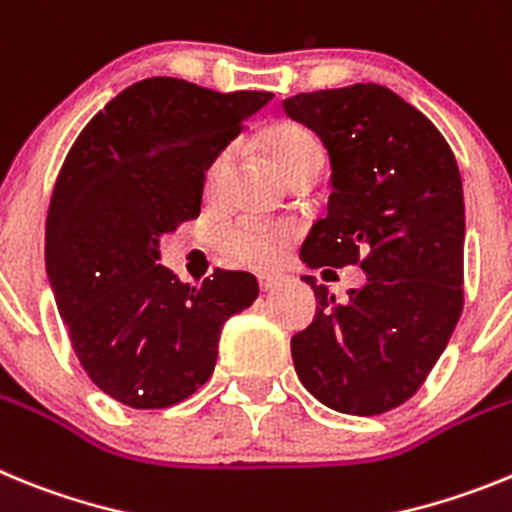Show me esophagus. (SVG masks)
I'll return each mask as SVG.
<instances>
[{
	"mask_svg": "<svg viewBox=\"0 0 512 512\" xmlns=\"http://www.w3.org/2000/svg\"><path fill=\"white\" fill-rule=\"evenodd\" d=\"M281 281H283V275H278V273H260V275H257V283H260L262 291H270V288H275Z\"/></svg>",
	"mask_w": 512,
	"mask_h": 512,
	"instance_id": "34e87169",
	"label": "esophagus"
}]
</instances>
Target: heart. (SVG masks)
<instances>
[{
	"label": "heart",
	"mask_w": 512,
	"mask_h": 512,
	"mask_svg": "<svg viewBox=\"0 0 512 512\" xmlns=\"http://www.w3.org/2000/svg\"><path fill=\"white\" fill-rule=\"evenodd\" d=\"M262 144H265V151H268L270 162L275 164V170L281 172L286 180L306 164H322V146H319L317 136L299 123H281V126L270 128ZM226 167H229V154H219L208 164V195L219 190ZM288 239H291V231L286 226L262 224V221L252 219L234 221L216 234L221 255L226 260L237 262V265H247V268H268V265L278 262V257L286 250Z\"/></svg>",
	"instance_id": "1"
}]
</instances>
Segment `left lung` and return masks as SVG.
I'll return each instance as SVG.
<instances>
[{
    "label": "left lung",
    "mask_w": 512,
    "mask_h": 512,
    "mask_svg": "<svg viewBox=\"0 0 512 512\" xmlns=\"http://www.w3.org/2000/svg\"><path fill=\"white\" fill-rule=\"evenodd\" d=\"M283 110L317 133L332 167L327 216L301 260L366 273L342 301L304 275L317 314L291 337L293 366L330 410L381 415L428 379L464 309L459 164L441 131L381 84L304 92Z\"/></svg>",
    "instance_id": "1"
}]
</instances>
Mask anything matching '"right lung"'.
Segmentation results:
<instances>
[{
    "label": "right lung",
    "instance_id": "1",
    "mask_svg": "<svg viewBox=\"0 0 512 512\" xmlns=\"http://www.w3.org/2000/svg\"><path fill=\"white\" fill-rule=\"evenodd\" d=\"M270 100L141 79L66 154L46 219L48 283L87 376L126 407L188 399L213 373L226 319L257 299L255 275L239 270L182 283L159 265V237L201 213L208 164Z\"/></svg>",
    "mask_w": 512,
    "mask_h": 512
}]
</instances>
